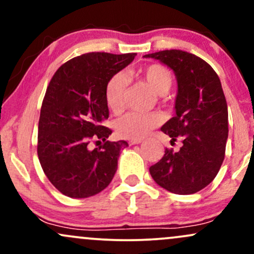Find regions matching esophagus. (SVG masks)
Listing matches in <instances>:
<instances>
[{
  "label": "esophagus",
  "mask_w": 254,
  "mask_h": 254,
  "mask_svg": "<svg viewBox=\"0 0 254 254\" xmlns=\"http://www.w3.org/2000/svg\"><path fill=\"white\" fill-rule=\"evenodd\" d=\"M139 143H142V139H131V141H129V144L130 145L139 144Z\"/></svg>",
  "instance_id": "34e87169"
}]
</instances>
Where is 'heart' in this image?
<instances>
[{"label": "heart", "instance_id": "obj_1", "mask_svg": "<svg viewBox=\"0 0 254 254\" xmlns=\"http://www.w3.org/2000/svg\"><path fill=\"white\" fill-rule=\"evenodd\" d=\"M138 76L144 81L157 95H164L173 84V75L167 66L162 64H150L138 72ZM127 87V77L123 72L112 75L106 82L104 90L105 103L111 112L119 113L124 109L125 90ZM161 122L156 113L129 112L121 117L116 123L119 136L127 139H141L156 127Z\"/></svg>", "mask_w": 254, "mask_h": 254}]
</instances>
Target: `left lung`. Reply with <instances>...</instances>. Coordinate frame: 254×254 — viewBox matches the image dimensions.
Wrapping results in <instances>:
<instances>
[{
	"label": "left lung",
	"instance_id": "obj_1",
	"mask_svg": "<svg viewBox=\"0 0 254 254\" xmlns=\"http://www.w3.org/2000/svg\"><path fill=\"white\" fill-rule=\"evenodd\" d=\"M155 58L173 69L178 81L176 116L161 127L172 141L182 138L174 153L166 148L149 172L157 185L177 194L196 193L220 171L228 137V109L221 81L202 58L182 50H165Z\"/></svg>",
	"mask_w": 254,
	"mask_h": 254
}]
</instances>
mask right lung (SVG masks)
I'll return each mask as SVG.
<instances>
[{"mask_svg":"<svg viewBox=\"0 0 254 254\" xmlns=\"http://www.w3.org/2000/svg\"><path fill=\"white\" fill-rule=\"evenodd\" d=\"M136 54L89 52L71 58L52 76L40 109L37 153L42 168L61 193L87 198L109 186L127 141L110 142L112 130L104 90L112 75ZM90 140L103 141L93 151Z\"/></svg>","mask_w":254,"mask_h":254,"instance_id":"obj_1","label":"right lung"}]
</instances>
